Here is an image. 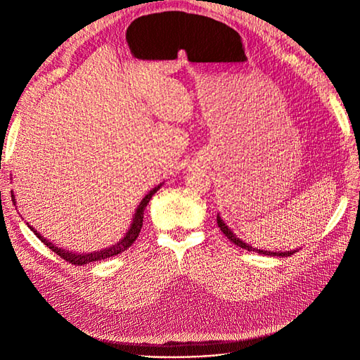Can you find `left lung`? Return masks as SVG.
<instances>
[{"label":"left lung","mask_w":360,"mask_h":360,"mask_svg":"<svg viewBox=\"0 0 360 360\" xmlns=\"http://www.w3.org/2000/svg\"><path fill=\"white\" fill-rule=\"evenodd\" d=\"M216 221H217V225H219V228H221V231H222L228 238H230V240H231L234 245L240 246V248H243V249H248V250H255V252H258V254L270 255V257H290L291 254L297 252V249H294V250H264V249L254 248L252 245H249V243L243 242L240 237H237V236L231 231V228H228V225L222 221V217H221L219 214L216 216Z\"/></svg>","instance_id":"left-lung-1"}]
</instances>
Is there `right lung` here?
I'll return each mask as SVG.
<instances>
[{
    "instance_id": "add662e5",
    "label": "right lung",
    "mask_w": 360,
    "mask_h": 360,
    "mask_svg": "<svg viewBox=\"0 0 360 360\" xmlns=\"http://www.w3.org/2000/svg\"><path fill=\"white\" fill-rule=\"evenodd\" d=\"M162 184H163V181L159 183L158 186H155L153 189H151V191L146 195V197L143 198V201L139 202V205L136 207V210H135L132 224H130L129 230L126 231V234H124V237L122 238V240L117 242V243L112 245V246H108V248H105V249L97 250V252H96V250H93V252H86V254L82 252V254H81V252H75V250L72 252V250L58 248L57 245H53V243H51L49 240H46V238L43 237L37 230H34V228H32L30 224H27V225H28L30 230H31L32 233H34V234L40 238V240L52 250V252H56V254L60 255L63 259L69 261V263H72V264H75V266H82V264H86V263H91V261H101V259H105V258H110V257L122 254L123 250H126L130 245H132V243L136 240V237L139 236L141 228H143V219H144V210H146V207H147L148 201L151 200V197H153V195L162 188ZM12 201H13L15 205H16V200H15L13 191H12Z\"/></svg>"
}]
</instances>
